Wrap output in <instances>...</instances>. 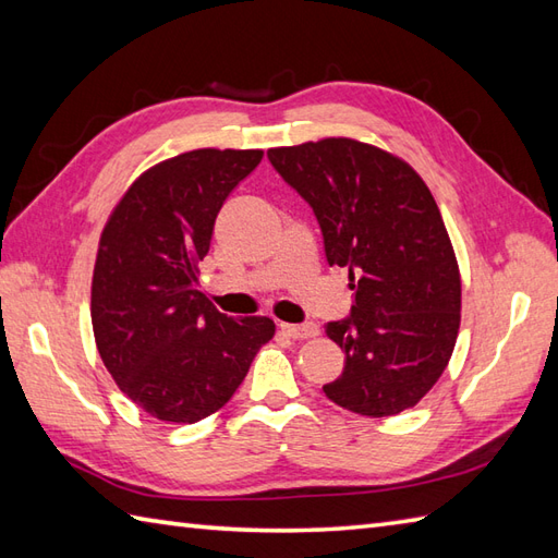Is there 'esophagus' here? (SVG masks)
I'll return each instance as SVG.
<instances>
[{
	"mask_svg": "<svg viewBox=\"0 0 558 558\" xmlns=\"http://www.w3.org/2000/svg\"><path fill=\"white\" fill-rule=\"evenodd\" d=\"M280 330L288 338H294V340H304V338L318 336V326L316 324H280Z\"/></svg>",
	"mask_w": 558,
	"mask_h": 558,
	"instance_id": "obj_1",
	"label": "esophagus"
}]
</instances>
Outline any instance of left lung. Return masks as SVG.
Listing matches in <instances>:
<instances>
[{
  "instance_id": "8db88e82",
  "label": "left lung",
  "mask_w": 558,
  "mask_h": 558,
  "mask_svg": "<svg viewBox=\"0 0 558 558\" xmlns=\"http://www.w3.org/2000/svg\"><path fill=\"white\" fill-rule=\"evenodd\" d=\"M314 210L328 266L350 270L352 310L326 324L345 369L324 393L390 417L429 393L460 326V272L429 189L408 162L352 138L268 150Z\"/></svg>"
}]
</instances>
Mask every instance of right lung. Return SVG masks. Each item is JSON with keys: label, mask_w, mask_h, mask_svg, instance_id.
Instances as JSON below:
<instances>
[{"label": "right lung", "mask_w": 558, "mask_h": 558, "mask_svg": "<svg viewBox=\"0 0 558 558\" xmlns=\"http://www.w3.org/2000/svg\"><path fill=\"white\" fill-rule=\"evenodd\" d=\"M264 150H189L141 174L105 225L93 272L90 318L102 364L150 417L194 424L240 388L266 316L220 314L198 288L225 201Z\"/></svg>", "instance_id": "right-lung-1"}]
</instances>
